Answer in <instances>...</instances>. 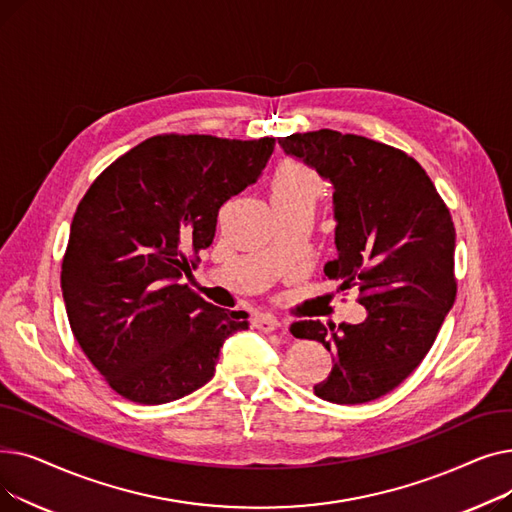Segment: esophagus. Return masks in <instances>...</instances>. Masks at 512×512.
I'll use <instances>...</instances> for the list:
<instances>
[{"label":"esophagus","mask_w":512,"mask_h":512,"mask_svg":"<svg viewBox=\"0 0 512 512\" xmlns=\"http://www.w3.org/2000/svg\"><path fill=\"white\" fill-rule=\"evenodd\" d=\"M253 324H255V328L259 332H265V334H270V332L280 328V321L276 317H272V315H259V317H255Z\"/></svg>","instance_id":"obj_1"}]
</instances>
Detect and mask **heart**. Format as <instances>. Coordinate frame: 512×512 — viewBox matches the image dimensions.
I'll list each match as a JSON object with an SVG mask.
<instances>
[{"label":"heart","mask_w":512,"mask_h":512,"mask_svg":"<svg viewBox=\"0 0 512 512\" xmlns=\"http://www.w3.org/2000/svg\"><path fill=\"white\" fill-rule=\"evenodd\" d=\"M272 201L274 205L311 203L315 205L324 197V180L305 161L286 159L272 176Z\"/></svg>","instance_id":"1"}]
</instances>
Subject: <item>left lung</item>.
Wrapping results in <instances>:
<instances>
[{"label": "left lung", "mask_w": 512, "mask_h": 512, "mask_svg": "<svg viewBox=\"0 0 512 512\" xmlns=\"http://www.w3.org/2000/svg\"><path fill=\"white\" fill-rule=\"evenodd\" d=\"M334 184L338 257L324 274L359 288L363 324L294 321V338L334 355L315 396L361 405L405 382L432 348L456 297L454 222L411 155L359 134L321 128L278 139Z\"/></svg>", "instance_id": "obj_1"}]
</instances>
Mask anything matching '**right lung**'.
<instances>
[{
  "label": "right lung",
  "instance_id": "right-lung-1",
  "mask_svg": "<svg viewBox=\"0 0 512 512\" xmlns=\"http://www.w3.org/2000/svg\"><path fill=\"white\" fill-rule=\"evenodd\" d=\"M276 139L155 134L107 166L80 199L62 259L72 334L126 400L164 405L207 384L247 311L180 284L211 245L220 207L253 184Z\"/></svg>",
  "mask_w": 512,
  "mask_h": 512
}]
</instances>
